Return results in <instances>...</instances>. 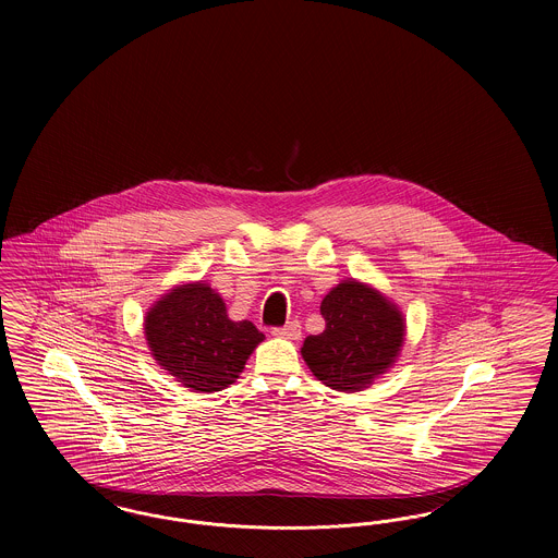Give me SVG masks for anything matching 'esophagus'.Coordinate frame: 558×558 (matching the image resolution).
I'll return each mask as SVG.
<instances>
[{
	"label": "esophagus",
	"mask_w": 558,
	"mask_h": 558,
	"mask_svg": "<svg viewBox=\"0 0 558 558\" xmlns=\"http://www.w3.org/2000/svg\"><path fill=\"white\" fill-rule=\"evenodd\" d=\"M271 335H274V337H282V339H292V341H296V339L301 337V324H299L296 319H292V322L284 324V326H276V328H271Z\"/></svg>",
	"instance_id": "esophagus-1"
}]
</instances>
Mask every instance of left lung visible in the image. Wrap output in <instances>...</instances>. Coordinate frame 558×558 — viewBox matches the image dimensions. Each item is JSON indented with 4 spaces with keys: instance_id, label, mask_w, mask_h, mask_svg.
Wrapping results in <instances>:
<instances>
[{
    "instance_id": "obj_1",
    "label": "left lung",
    "mask_w": 558,
    "mask_h": 558,
    "mask_svg": "<svg viewBox=\"0 0 558 558\" xmlns=\"http://www.w3.org/2000/svg\"><path fill=\"white\" fill-rule=\"evenodd\" d=\"M326 328L301 347L326 387L357 391L387 372L403 343V318L383 294L355 280L341 282L319 305Z\"/></svg>"
}]
</instances>
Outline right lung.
Segmentation results:
<instances>
[{
	"instance_id": "add662e5",
	"label": "right lung",
	"mask_w": 558,
	"mask_h": 558,
	"mask_svg": "<svg viewBox=\"0 0 558 558\" xmlns=\"http://www.w3.org/2000/svg\"><path fill=\"white\" fill-rule=\"evenodd\" d=\"M155 360L194 391H221L239 378L264 332L253 322H232L223 299L207 284L165 294L146 316Z\"/></svg>"
}]
</instances>
